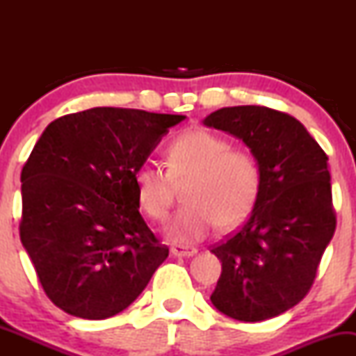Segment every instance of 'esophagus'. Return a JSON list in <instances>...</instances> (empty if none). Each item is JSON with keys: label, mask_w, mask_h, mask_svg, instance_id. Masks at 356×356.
I'll use <instances>...</instances> for the list:
<instances>
[{"label": "esophagus", "mask_w": 356, "mask_h": 356, "mask_svg": "<svg viewBox=\"0 0 356 356\" xmlns=\"http://www.w3.org/2000/svg\"><path fill=\"white\" fill-rule=\"evenodd\" d=\"M170 254H174L175 257H191L194 254H197V249L195 248H187V246H175L170 248Z\"/></svg>", "instance_id": "1"}]
</instances>
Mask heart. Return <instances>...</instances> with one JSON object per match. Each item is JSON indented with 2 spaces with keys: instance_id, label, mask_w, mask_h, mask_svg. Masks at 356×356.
<instances>
[{
  "instance_id": "heart-1",
  "label": "heart",
  "mask_w": 356,
  "mask_h": 356,
  "mask_svg": "<svg viewBox=\"0 0 356 356\" xmlns=\"http://www.w3.org/2000/svg\"><path fill=\"white\" fill-rule=\"evenodd\" d=\"M167 172L144 165L136 174L137 199L147 216L164 220L172 206L175 186L187 184V206L170 220L167 236L174 243L202 241L218 227L238 226L251 211L261 174L256 157L246 149H231L229 140L202 129L175 137L167 147Z\"/></svg>"
}]
</instances>
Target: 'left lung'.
Listing matches in <instances>:
<instances>
[{"instance_id":"8db88e82","label":"left lung","mask_w":356,"mask_h":356,"mask_svg":"<svg viewBox=\"0 0 356 356\" xmlns=\"http://www.w3.org/2000/svg\"><path fill=\"white\" fill-rule=\"evenodd\" d=\"M202 122L243 140L261 174L249 219L211 249L222 263L211 303L238 321L269 320L306 296L334 234L328 157L300 120L268 107H224Z\"/></svg>"}]
</instances>
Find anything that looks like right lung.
Masks as SVG:
<instances>
[{
  "mask_svg": "<svg viewBox=\"0 0 356 356\" xmlns=\"http://www.w3.org/2000/svg\"><path fill=\"white\" fill-rule=\"evenodd\" d=\"M184 118L95 107L43 130L22 170L19 238L65 313L105 320L124 312L169 256L138 212L136 174Z\"/></svg>",
  "mask_w": 356,
  "mask_h": 356,
  "instance_id": "obj_1",
  "label": "right lung"
}]
</instances>
